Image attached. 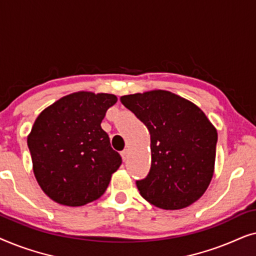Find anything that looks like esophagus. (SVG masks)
Masks as SVG:
<instances>
[{
    "instance_id": "1",
    "label": "esophagus",
    "mask_w": 256,
    "mask_h": 256,
    "mask_svg": "<svg viewBox=\"0 0 256 256\" xmlns=\"http://www.w3.org/2000/svg\"><path fill=\"white\" fill-rule=\"evenodd\" d=\"M128 155H129V150L128 149H124V152H121V156H122V160H126L128 158Z\"/></svg>"
}]
</instances>
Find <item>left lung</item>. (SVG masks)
Returning a JSON list of instances; mask_svg holds the SVG:
<instances>
[{
  "label": "left lung",
  "instance_id": "8db88e82",
  "mask_svg": "<svg viewBox=\"0 0 256 256\" xmlns=\"http://www.w3.org/2000/svg\"><path fill=\"white\" fill-rule=\"evenodd\" d=\"M149 129L152 168L136 182L140 194L163 210L197 202L214 172L218 132L204 112L169 90H154L120 98Z\"/></svg>",
  "mask_w": 256,
  "mask_h": 256
}]
</instances>
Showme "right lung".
I'll use <instances>...</instances> for the list:
<instances>
[{"label": "right lung", "mask_w": 256, "mask_h": 256, "mask_svg": "<svg viewBox=\"0 0 256 256\" xmlns=\"http://www.w3.org/2000/svg\"><path fill=\"white\" fill-rule=\"evenodd\" d=\"M114 94L87 90L60 98L38 115L28 135L37 183L52 200L82 206L104 194L121 156L101 128Z\"/></svg>", "instance_id": "add662e5"}]
</instances>
